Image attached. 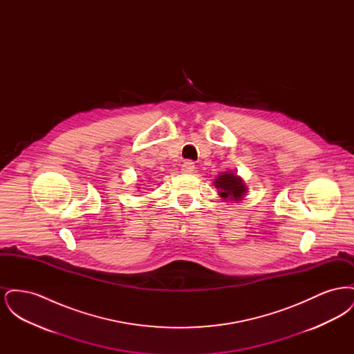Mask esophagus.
I'll return each instance as SVG.
<instances>
[{"instance_id":"1","label":"esophagus","mask_w":354,"mask_h":354,"mask_svg":"<svg viewBox=\"0 0 354 354\" xmlns=\"http://www.w3.org/2000/svg\"><path fill=\"white\" fill-rule=\"evenodd\" d=\"M182 171L185 174H192L195 171V163L192 160H185L183 166H182Z\"/></svg>"}]
</instances>
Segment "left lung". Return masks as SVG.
Segmentation results:
<instances>
[{
  "instance_id": "left-lung-1",
  "label": "left lung",
  "mask_w": 354,
  "mask_h": 354,
  "mask_svg": "<svg viewBox=\"0 0 354 354\" xmlns=\"http://www.w3.org/2000/svg\"><path fill=\"white\" fill-rule=\"evenodd\" d=\"M216 188H219V195L228 201H240L244 196L245 185L241 182L240 178H237L234 174L225 172L218 176L215 180Z\"/></svg>"
}]
</instances>
